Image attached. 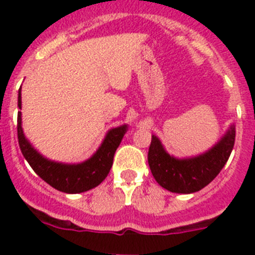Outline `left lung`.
I'll use <instances>...</instances> for the list:
<instances>
[{"mask_svg": "<svg viewBox=\"0 0 255 255\" xmlns=\"http://www.w3.org/2000/svg\"><path fill=\"white\" fill-rule=\"evenodd\" d=\"M234 143L235 128L231 126L224 138L207 153L194 158L176 159L166 153L158 138L152 136L148 163L162 188L179 194H190L203 189L217 176L233 152Z\"/></svg>", "mask_w": 255, "mask_h": 255, "instance_id": "left-lung-1", "label": "left lung"}]
</instances>
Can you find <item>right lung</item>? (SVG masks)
<instances>
[{
  "label": "right lung",
  "instance_id": "add662e5",
  "mask_svg": "<svg viewBox=\"0 0 255 255\" xmlns=\"http://www.w3.org/2000/svg\"><path fill=\"white\" fill-rule=\"evenodd\" d=\"M17 106L21 108L19 93ZM128 126L123 125L110 130L100 149L88 161L79 164H64L43 158L25 139L21 129V112H17V139L22 155L38 176L52 188L69 194H76L96 188L107 177L114 163V155L120 145Z\"/></svg>",
  "mask_w": 255,
  "mask_h": 255
}]
</instances>
